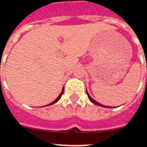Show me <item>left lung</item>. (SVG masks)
<instances>
[{
	"mask_svg": "<svg viewBox=\"0 0 147 147\" xmlns=\"http://www.w3.org/2000/svg\"><path fill=\"white\" fill-rule=\"evenodd\" d=\"M86 93H87V94H88V98H89V100H91V101H92V102L93 103V104H94V105H98V106H100V107H106V106H105V105H101V104H100V103L97 102L96 100H94V99H93V98H92V97L90 96V95H89V94H88V92H87V91H86Z\"/></svg>",
	"mask_w": 147,
	"mask_h": 147,
	"instance_id": "8db88e82",
	"label": "left lung"
}]
</instances>
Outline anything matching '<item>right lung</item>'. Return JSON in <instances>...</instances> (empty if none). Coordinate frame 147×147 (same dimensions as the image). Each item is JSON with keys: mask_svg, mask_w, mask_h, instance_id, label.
<instances>
[{"mask_svg": "<svg viewBox=\"0 0 147 147\" xmlns=\"http://www.w3.org/2000/svg\"><path fill=\"white\" fill-rule=\"evenodd\" d=\"M63 92H64V88H62V92H61V93H60V94H59V97H58V98H56V99H55V100H54V101H53V102L50 103V104H49V105H48V106H49V105H53V104H55V103L57 102L58 100H59L60 98H61V97H62V94H63Z\"/></svg>", "mask_w": 147, "mask_h": 147, "instance_id": "add662e5", "label": "right lung"}]
</instances>
